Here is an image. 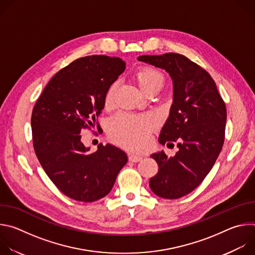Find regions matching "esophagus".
<instances>
[{
	"label": "esophagus",
	"instance_id": "obj_1",
	"mask_svg": "<svg viewBox=\"0 0 255 255\" xmlns=\"http://www.w3.org/2000/svg\"><path fill=\"white\" fill-rule=\"evenodd\" d=\"M142 156L141 155H135V154H130L129 155V160L132 162H138L140 160H142Z\"/></svg>",
	"mask_w": 255,
	"mask_h": 255
}]
</instances>
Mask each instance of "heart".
<instances>
[{"label":"heart","instance_id":"1","mask_svg":"<svg viewBox=\"0 0 255 255\" xmlns=\"http://www.w3.org/2000/svg\"><path fill=\"white\" fill-rule=\"evenodd\" d=\"M135 80L140 89L147 93L155 87H161L163 78L160 72L152 67H142L135 74ZM117 84L113 83L108 88L105 95V105L111 106L114 101ZM155 125L152 115L133 116L129 114H118L113 117L108 125V132L113 140L123 146L138 149L146 141L149 130Z\"/></svg>","mask_w":255,"mask_h":255}]
</instances>
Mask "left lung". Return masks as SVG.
Listing matches in <instances>:
<instances>
[{
	"mask_svg": "<svg viewBox=\"0 0 255 255\" xmlns=\"http://www.w3.org/2000/svg\"><path fill=\"white\" fill-rule=\"evenodd\" d=\"M137 59L164 69L172 81V104L158 141L162 145L175 142L178 151L172 157L163 150L151 154L158 172L150 178L149 186L160 198L178 199L202 183L219 156L226 106L212 77L186 56L169 52Z\"/></svg>",
	"mask_w": 255,
	"mask_h": 255,
	"instance_id": "1",
	"label": "left lung"
}]
</instances>
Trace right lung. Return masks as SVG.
<instances>
[{
  "mask_svg": "<svg viewBox=\"0 0 255 255\" xmlns=\"http://www.w3.org/2000/svg\"><path fill=\"white\" fill-rule=\"evenodd\" d=\"M124 69L119 57L79 58L57 72L34 106L35 153L56 188L76 201L91 203L107 196L128 161L126 153L110 143H100L96 152H89L81 135L96 124L108 88Z\"/></svg>",
  "mask_w": 255,
  "mask_h": 255,
  "instance_id": "add662e5",
  "label": "right lung"
}]
</instances>
